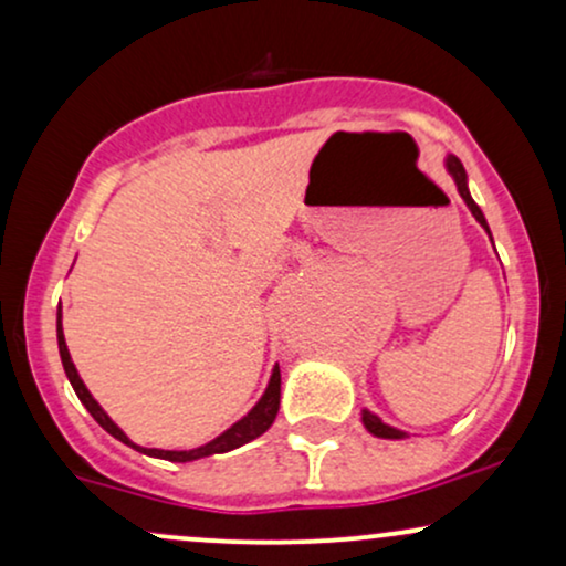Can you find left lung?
I'll list each match as a JSON object with an SVG mask.
<instances>
[{"label":"left lung","instance_id":"obj_1","mask_svg":"<svg viewBox=\"0 0 566 566\" xmlns=\"http://www.w3.org/2000/svg\"><path fill=\"white\" fill-rule=\"evenodd\" d=\"M444 165H447V172L452 175L454 186H458V193H460V197H463L465 207H469V210H471V216L476 218V223L482 226V229H484L486 233H490V226H486L484 212L479 210L476 201L471 199V191H469V175H465L463 161H460L458 157H452V154H450V157L444 159ZM490 239H492V233H490ZM361 423H365L367 431L373 433V437H378V439H405V437H407V433H405V431H399V428H394V426L382 423V420L378 418V415L369 412V409H361Z\"/></svg>","mask_w":566,"mask_h":566}]
</instances>
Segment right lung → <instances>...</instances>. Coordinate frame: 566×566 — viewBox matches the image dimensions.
Masks as SVG:
<instances>
[{
	"label": "right lung",
	"instance_id": "1",
	"mask_svg": "<svg viewBox=\"0 0 566 566\" xmlns=\"http://www.w3.org/2000/svg\"><path fill=\"white\" fill-rule=\"evenodd\" d=\"M57 350H61V361H63V369H66L69 382H71V386H74V391H76V396H80V401H82L84 407H87V412L93 415L97 423H101V428H106V431L112 433L114 439H119L122 444L133 447V450H138L143 454H151V458L172 460V463H191V460L210 458V454L231 452V450H237V447L247 444V441L261 437V433L269 431L271 423H274V420H276L279 396H282V375H279V367H274V373H271V380H269V386H265L261 401H258V405L252 407L242 420H237V423H233L231 428H226V431L220 433V437H216L212 441H207V444L197 447V450H154V447H140V444H135V441L127 439V433L122 431V428L116 426L112 418H108L106 409L97 405V401L93 399V394H90L87 386H84V382H82L80 373H76V367H74V361H71L66 337H63L61 308H57Z\"/></svg>",
	"mask_w": 566,
	"mask_h": 566
}]
</instances>
